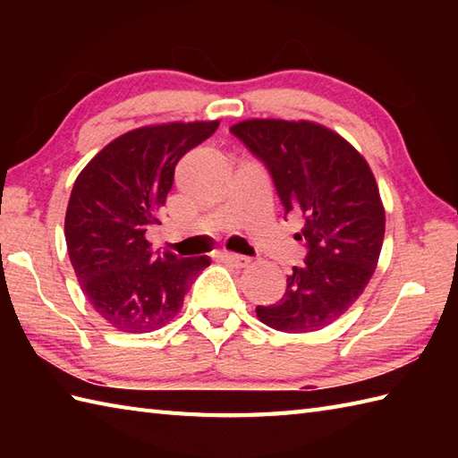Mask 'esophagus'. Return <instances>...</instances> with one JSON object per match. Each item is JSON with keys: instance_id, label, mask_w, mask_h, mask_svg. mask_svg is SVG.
<instances>
[{"instance_id": "1", "label": "esophagus", "mask_w": 458, "mask_h": 458, "mask_svg": "<svg viewBox=\"0 0 458 458\" xmlns=\"http://www.w3.org/2000/svg\"><path fill=\"white\" fill-rule=\"evenodd\" d=\"M222 259L226 261L228 266H232V267H246V266H250V258L248 256H240V254H232V251H224L222 254Z\"/></svg>"}]
</instances>
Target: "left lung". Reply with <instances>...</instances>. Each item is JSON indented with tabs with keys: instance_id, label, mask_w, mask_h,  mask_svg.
I'll list each match as a JSON object with an SVG mask.
<instances>
[{
	"instance_id": "8db88e82",
	"label": "left lung",
	"mask_w": 458,
	"mask_h": 458,
	"mask_svg": "<svg viewBox=\"0 0 458 458\" xmlns=\"http://www.w3.org/2000/svg\"><path fill=\"white\" fill-rule=\"evenodd\" d=\"M230 131L266 165L285 214L305 220L303 267L287 276L274 305H258L261 323L310 333L344 315L377 266L386 212L366 159L344 138L315 122L246 120Z\"/></svg>"
}]
</instances>
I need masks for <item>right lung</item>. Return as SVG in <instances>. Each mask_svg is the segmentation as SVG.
Masks as SVG:
<instances>
[{
  "mask_svg": "<svg viewBox=\"0 0 458 458\" xmlns=\"http://www.w3.org/2000/svg\"><path fill=\"white\" fill-rule=\"evenodd\" d=\"M216 122L145 125L110 141L86 165L68 200L64 238L76 279L96 313L122 333H151L173 320L208 256L153 251L174 167L208 140Z\"/></svg>",
  "mask_w": 458,
  "mask_h": 458,
  "instance_id": "add662e5",
  "label": "right lung"
}]
</instances>
